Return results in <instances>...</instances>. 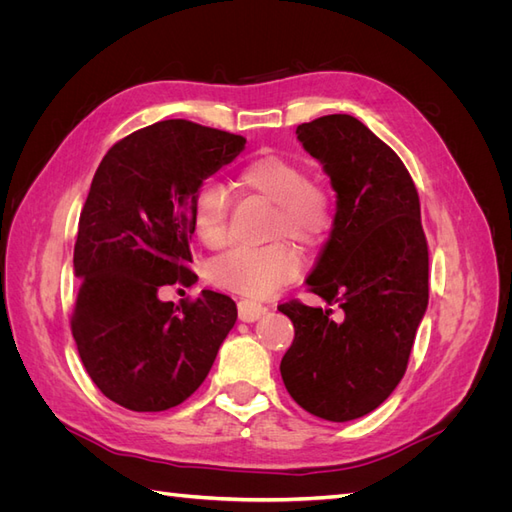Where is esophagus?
<instances>
[{"instance_id":"1","label":"esophagus","mask_w":512,"mask_h":512,"mask_svg":"<svg viewBox=\"0 0 512 512\" xmlns=\"http://www.w3.org/2000/svg\"><path fill=\"white\" fill-rule=\"evenodd\" d=\"M237 307H239V320H243V322H254L260 316L267 314V307L265 305H260V303L250 301V299L239 301Z\"/></svg>"}]
</instances>
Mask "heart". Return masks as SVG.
<instances>
[{
  "label": "heart",
  "mask_w": 512,
  "mask_h": 512,
  "mask_svg": "<svg viewBox=\"0 0 512 512\" xmlns=\"http://www.w3.org/2000/svg\"><path fill=\"white\" fill-rule=\"evenodd\" d=\"M243 192L273 203L271 235H288L301 245H320L333 226V198L322 183L305 179V168L280 153H260L235 173ZM230 194L220 181L205 179L192 196V228L198 241L218 250L228 237ZM301 271V254L280 237L265 245H237L211 262V280L243 297L265 299Z\"/></svg>",
  "instance_id": "b5f03b06"
}]
</instances>
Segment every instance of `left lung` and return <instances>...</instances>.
I'll return each instance as SVG.
<instances>
[{"instance_id": "obj_1", "label": "left lung", "mask_w": 512, "mask_h": 512, "mask_svg": "<svg viewBox=\"0 0 512 512\" xmlns=\"http://www.w3.org/2000/svg\"><path fill=\"white\" fill-rule=\"evenodd\" d=\"M329 175L337 211L305 284L342 309L280 305L294 342L280 371L290 397L324 421L376 410L404 378L429 301V252L414 181L397 153L352 115L297 128Z\"/></svg>"}]
</instances>
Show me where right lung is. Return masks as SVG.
<instances>
[{"mask_svg": "<svg viewBox=\"0 0 512 512\" xmlns=\"http://www.w3.org/2000/svg\"><path fill=\"white\" fill-rule=\"evenodd\" d=\"M245 149V138L166 119L121 138L102 158L74 243L81 280L72 335L89 378L115 404L162 412L188 399L237 322L226 294L160 301L190 284L192 196Z\"/></svg>", "mask_w": 512, "mask_h": 512, "instance_id": "right-lung-1", "label": "right lung"}]
</instances>
